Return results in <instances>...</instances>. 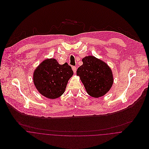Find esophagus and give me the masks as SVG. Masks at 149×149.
<instances>
[{"label":"esophagus","instance_id":"esophagus-1","mask_svg":"<svg viewBox=\"0 0 149 149\" xmlns=\"http://www.w3.org/2000/svg\"><path fill=\"white\" fill-rule=\"evenodd\" d=\"M72 70H73V72H74V73H76L77 69H76V66H73V67H72Z\"/></svg>","mask_w":149,"mask_h":149}]
</instances>
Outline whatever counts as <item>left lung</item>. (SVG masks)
Wrapping results in <instances>:
<instances>
[{
    "label": "left lung",
    "mask_w": 149,
    "mask_h": 149,
    "mask_svg": "<svg viewBox=\"0 0 149 149\" xmlns=\"http://www.w3.org/2000/svg\"><path fill=\"white\" fill-rule=\"evenodd\" d=\"M83 65L77 70V75L92 97L98 98L106 95L113 83L112 70L104 61L93 56L83 58Z\"/></svg>",
    "instance_id": "left-lung-1"
}]
</instances>
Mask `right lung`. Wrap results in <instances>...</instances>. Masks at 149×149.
Wrapping results in <instances>:
<instances>
[{
	"instance_id": "1",
	"label": "right lung",
	"mask_w": 149,
	"mask_h": 149,
	"mask_svg": "<svg viewBox=\"0 0 149 149\" xmlns=\"http://www.w3.org/2000/svg\"><path fill=\"white\" fill-rule=\"evenodd\" d=\"M70 66L60 65L54 58L43 60L33 73V82L42 96L50 99L60 97L65 92L68 80L73 76Z\"/></svg>"
}]
</instances>
